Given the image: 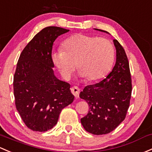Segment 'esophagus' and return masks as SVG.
I'll return each mask as SVG.
<instances>
[{
	"mask_svg": "<svg viewBox=\"0 0 152 152\" xmlns=\"http://www.w3.org/2000/svg\"><path fill=\"white\" fill-rule=\"evenodd\" d=\"M71 92L72 94H73V95H74L75 97L76 98H77V97H79V92H80V89L78 87H73L71 88Z\"/></svg>",
	"mask_w": 152,
	"mask_h": 152,
	"instance_id": "1",
	"label": "esophagus"
}]
</instances>
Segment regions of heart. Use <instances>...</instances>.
I'll return each instance as SVG.
<instances>
[{"label":"heart","instance_id":"heart-1","mask_svg":"<svg viewBox=\"0 0 152 152\" xmlns=\"http://www.w3.org/2000/svg\"><path fill=\"white\" fill-rule=\"evenodd\" d=\"M63 50L54 51L52 60L65 79H69L77 67L81 77L89 81L104 77L114 59L112 44L104 38L76 34L65 40Z\"/></svg>","mask_w":152,"mask_h":152}]
</instances>
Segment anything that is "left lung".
<instances>
[{
  "instance_id": "left-lung-1",
  "label": "left lung",
  "mask_w": 152,
  "mask_h": 152,
  "mask_svg": "<svg viewBox=\"0 0 152 152\" xmlns=\"http://www.w3.org/2000/svg\"><path fill=\"white\" fill-rule=\"evenodd\" d=\"M113 41L116 58L112 71L99 83L84 87L79 95L89 107L88 114L81 119V124L93 135H105L116 128L125 119L130 105L132 81L128 60L119 41Z\"/></svg>"
}]
</instances>
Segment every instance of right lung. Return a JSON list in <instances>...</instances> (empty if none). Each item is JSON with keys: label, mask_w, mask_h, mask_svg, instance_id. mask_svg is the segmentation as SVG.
I'll return each instance as SVG.
<instances>
[{"label": "right lung", "mask_w": 152, "mask_h": 152, "mask_svg": "<svg viewBox=\"0 0 152 152\" xmlns=\"http://www.w3.org/2000/svg\"><path fill=\"white\" fill-rule=\"evenodd\" d=\"M69 31L47 27L27 44L19 58L14 76L17 110L30 130L45 132L56 125L60 112L74 100L71 85L54 73V41Z\"/></svg>", "instance_id": "right-lung-1"}]
</instances>
